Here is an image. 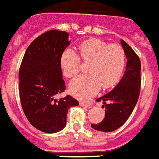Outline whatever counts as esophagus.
I'll use <instances>...</instances> for the list:
<instances>
[{"label":"esophagus","mask_w":159,"mask_h":159,"mask_svg":"<svg viewBox=\"0 0 159 159\" xmlns=\"http://www.w3.org/2000/svg\"><path fill=\"white\" fill-rule=\"evenodd\" d=\"M80 105L82 107H86V108H91V104L90 103H84V102H80Z\"/></svg>","instance_id":"34e87169"}]
</instances>
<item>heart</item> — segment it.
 I'll list each match as a JSON object with an SVG mask.
<instances>
[{
    "label": "heart",
    "mask_w": 159,
    "mask_h": 159,
    "mask_svg": "<svg viewBox=\"0 0 159 159\" xmlns=\"http://www.w3.org/2000/svg\"><path fill=\"white\" fill-rule=\"evenodd\" d=\"M80 56L87 67L88 74L75 78L70 82L71 93L80 99H87L101 88L113 87L121 79L125 67V52L121 46L110 44L99 38H90L79 45ZM65 76L72 78L80 71L81 61L72 49L64 50L60 60Z\"/></svg>",
    "instance_id": "obj_1"
}]
</instances>
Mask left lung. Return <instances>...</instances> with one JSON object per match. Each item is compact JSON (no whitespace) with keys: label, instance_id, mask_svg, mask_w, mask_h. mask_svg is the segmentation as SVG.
Masks as SVG:
<instances>
[{"label":"left lung","instance_id":"left-lung-1","mask_svg":"<svg viewBox=\"0 0 159 159\" xmlns=\"http://www.w3.org/2000/svg\"><path fill=\"white\" fill-rule=\"evenodd\" d=\"M125 55L127 56V66L117 85L103 97L98 98V102H103L102 108H105V116L98 124H92L95 130L112 132L124 124L133 112L139 99L141 85L140 60L130 46L121 40Z\"/></svg>","mask_w":159,"mask_h":159}]
</instances>
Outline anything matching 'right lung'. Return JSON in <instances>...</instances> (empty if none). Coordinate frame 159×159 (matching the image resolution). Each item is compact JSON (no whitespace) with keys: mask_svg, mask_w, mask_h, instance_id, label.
<instances>
[{"mask_svg":"<svg viewBox=\"0 0 159 159\" xmlns=\"http://www.w3.org/2000/svg\"><path fill=\"white\" fill-rule=\"evenodd\" d=\"M69 44L66 31H47L29 45L20 67V98L24 113L34 128L48 134L63 129L68 109L79 105L69 95L56 98V94L66 89L60 60Z\"/></svg>","mask_w":159,"mask_h":159,"instance_id":"1","label":"right lung"}]
</instances>
